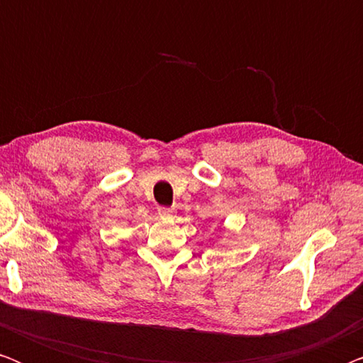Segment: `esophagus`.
Returning a JSON list of instances; mask_svg holds the SVG:
<instances>
[{
    "label": "esophagus",
    "instance_id": "obj_1",
    "mask_svg": "<svg viewBox=\"0 0 363 363\" xmlns=\"http://www.w3.org/2000/svg\"><path fill=\"white\" fill-rule=\"evenodd\" d=\"M158 216H160L162 220H170V218L175 216V210H173V208L162 206V208H158Z\"/></svg>",
    "mask_w": 363,
    "mask_h": 363
}]
</instances>
